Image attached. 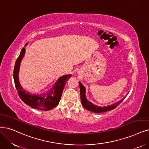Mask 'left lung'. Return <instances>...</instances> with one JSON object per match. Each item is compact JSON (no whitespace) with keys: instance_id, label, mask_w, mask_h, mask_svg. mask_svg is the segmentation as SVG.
Returning <instances> with one entry per match:
<instances>
[{"instance_id":"1","label":"left lung","mask_w":149,"mask_h":149,"mask_svg":"<svg viewBox=\"0 0 149 149\" xmlns=\"http://www.w3.org/2000/svg\"><path fill=\"white\" fill-rule=\"evenodd\" d=\"M79 86H80V98H81V102L82 106H83L86 109L90 111L95 112V113H101V112H107L109 111H111V110L114 109L115 107H117L119 104L122 102L125 97L122 99V100L120 101L119 102L113 104L111 106H108L107 107H100V106H97L94 105V104H92L91 102H89L86 100V96H85V88L84 86L82 85L80 82L79 81Z\"/></svg>"}]
</instances>
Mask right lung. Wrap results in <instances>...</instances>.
I'll list each match as a JSON object with an SVG mask.
<instances>
[{"instance_id":"right-lung-1","label":"right lung","mask_w":149,"mask_h":149,"mask_svg":"<svg viewBox=\"0 0 149 149\" xmlns=\"http://www.w3.org/2000/svg\"><path fill=\"white\" fill-rule=\"evenodd\" d=\"M24 53L25 48H23L19 56L16 61L13 70V79L18 94L21 100L30 107L42 111H49L58 106L62 96L64 85L66 81L71 77V75H65L61 77L54 85L53 89L48 93L40 95H31L23 89L18 80L19 65L22 58L24 56Z\"/></svg>"}]
</instances>
